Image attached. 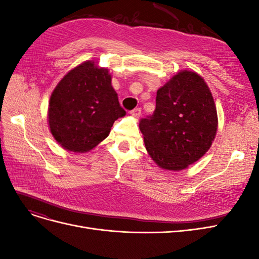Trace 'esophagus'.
Instances as JSON below:
<instances>
[{
  "mask_svg": "<svg viewBox=\"0 0 259 259\" xmlns=\"http://www.w3.org/2000/svg\"><path fill=\"white\" fill-rule=\"evenodd\" d=\"M130 113H131V115H132V116H134V117H139V116H140V114H142V109H140V108H135L134 110H132Z\"/></svg>",
  "mask_w": 259,
  "mask_h": 259,
  "instance_id": "esophagus-1",
  "label": "esophagus"
}]
</instances>
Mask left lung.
Instances as JSON below:
<instances>
[{
  "instance_id": "left-lung-1",
  "label": "left lung",
  "mask_w": 259,
  "mask_h": 259,
  "mask_svg": "<svg viewBox=\"0 0 259 259\" xmlns=\"http://www.w3.org/2000/svg\"><path fill=\"white\" fill-rule=\"evenodd\" d=\"M217 111L205 81L178 72L156 92L155 110L139 122L149 155L167 170H182L204 155L215 139Z\"/></svg>"
}]
</instances>
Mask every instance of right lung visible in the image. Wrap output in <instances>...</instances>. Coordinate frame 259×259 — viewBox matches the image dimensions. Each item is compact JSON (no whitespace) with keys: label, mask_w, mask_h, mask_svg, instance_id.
<instances>
[{"label":"right lung","mask_w":259,"mask_h":259,"mask_svg":"<svg viewBox=\"0 0 259 259\" xmlns=\"http://www.w3.org/2000/svg\"><path fill=\"white\" fill-rule=\"evenodd\" d=\"M125 113L108 69L88 60L70 70L55 88L49 125L62 148L82 153L107 138L114 121Z\"/></svg>","instance_id":"1"}]
</instances>
